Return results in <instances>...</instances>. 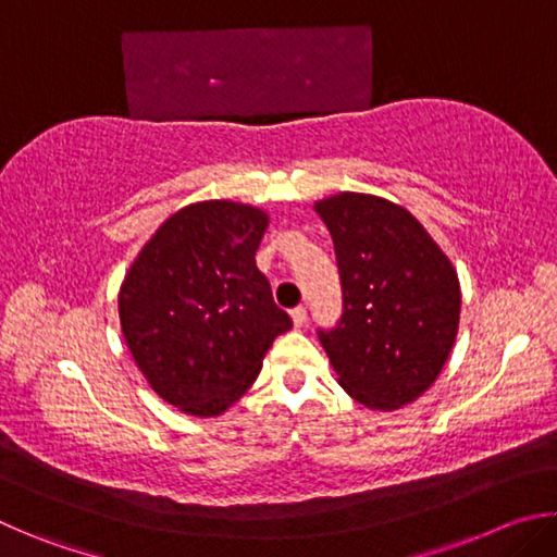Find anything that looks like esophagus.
Masks as SVG:
<instances>
[{
  "mask_svg": "<svg viewBox=\"0 0 557 557\" xmlns=\"http://www.w3.org/2000/svg\"><path fill=\"white\" fill-rule=\"evenodd\" d=\"M292 322H295V326H305L307 324V307H295L292 309Z\"/></svg>",
  "mask_w": 557,
  "mask_h": 557,
  "instance_id": "esophagus-1",
  "label": "esophagus"
}]
</instances>
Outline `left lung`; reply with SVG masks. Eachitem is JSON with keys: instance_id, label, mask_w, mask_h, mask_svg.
I'll return each instance as SVG.
<instances>
[{"instance_id": "1", "label": "left lung", "mask_w": 557, "mask_h": 557, "mask_svg": "<svg viewBox=\"0 0 557 557\" xmlns=\"http://www.w3.org/2000/svg\"><path fill=\"white\" fill-rule=\"evenodd\" d=\"M342 280V319L319 342L342 388L373 410L425 393L459 326V280L414 215L379 196L344 191L319 201Z\"/></svg>"}]
</instances>
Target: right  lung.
I'll use <instances>...</instances> for the list:
<instances>
[{
    "label": "right lung",
    "instance_id": "obj_1",
    "mask_svg": "<svg viewBox=\"0 0 557 557\" xmlns=\"http://www.w3.org/2000/svg\"><path fill=\"white\" fill-rule=\"evenodd\" d=\"M268 215L233 201L191 203L164 221L120 287V324L159 398L199 418L250 388L292 319L256 265Z\"/></svg>",
    "mask_w": 557,
    "mask_h": 557
}]
</instances>
